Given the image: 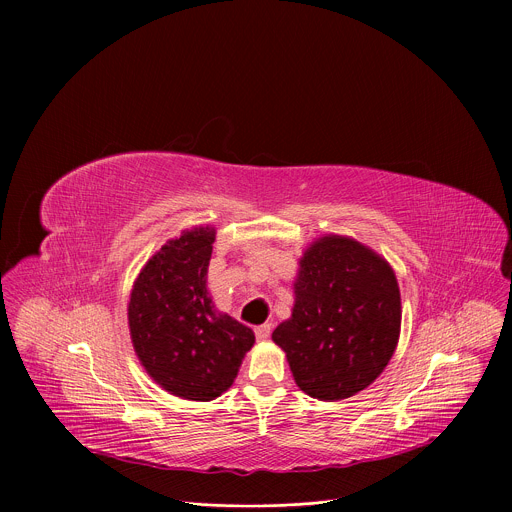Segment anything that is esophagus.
<instances>
[{"instance_id":"obj_1","label":"esophagus","mask_w":512,"mask_h":512,"mask_svg":"<svg viewBox=\"0 0 512 512\" xmlns=\"http://www.w3.org/2000/svg\"><path fill=\"white\" fill-rule=\"evenodd\" d=\"M269 334H271V324H261V326H257V328H255V336H257V340H267V338H269Z\"/></svg>"}]
</instances>
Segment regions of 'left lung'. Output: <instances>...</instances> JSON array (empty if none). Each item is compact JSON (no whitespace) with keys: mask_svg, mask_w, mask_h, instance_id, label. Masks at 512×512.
Segmentation results:
<instances>
[{"mask_svg":"<svg viewBox=\"0 0 512 512\" xmlns=\"http://www.w3.org/2000/svg\"><path fill=\"white\" fill-rule=\"evenodd\" d=\"M291 318L273 330L296 385L320 401L367 389L389 364L401 332L391 265L362 243L326 235L300 259Z\"/></svg>","mask_w":512,"mask_h":512,"instance_id":"left-lung-1","label":"left lung"}]
</instances>
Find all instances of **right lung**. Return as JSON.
<instances>
[{
	"mask_svg": "<svg viewBox=\"0 0 512 512\" xmlns=\"http://www.w3.org/2000/svg\"><path fill=\"white\" fill-rule=\"evenodd\" d=\"M214 229L168 241L139 271L127 306L135 354L168 393L190 401L221 397L255 344L249 326L218 312L206 273Z\"/></svg>",
	"mask_w": 512,
	"mask_h": 512,
	"instance_id": "1",
	"label": "right lung"
}]
</instances>
